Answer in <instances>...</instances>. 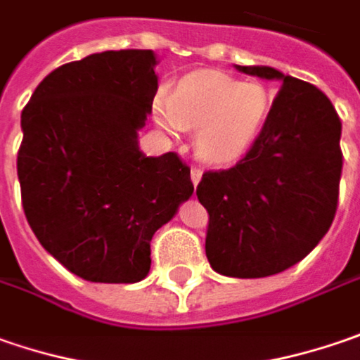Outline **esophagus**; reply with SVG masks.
Returning a JSON list of instances; mask_svg holds the SVG:
<instances>
[{"label": "esophagus", "instance_id": "esophagus-1", "mask_svg": "<svg viewBox=\"0 0 360 360\" xmlns=\"http://www.w3.org/2000/svg\"><path fill=\"white\" fill-rule=\"evenodd\" d=\"M201 175H203V171H201V169H197V167L191 169V181H193V185H195V187H197V183L201 181Z\"/></svg>", "mask_w": 360, "mask_h": 360}]
</instances>
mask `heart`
<instances>
[{
    "label": "heart",
    "instance_id": "heart-1",
    "mask_svg": "<svg viewBox=\"0 0 360 360\" xmlns=\"http://www.w3.org/2000/svg\"><path fill=\"white\" fill-rule=\"evenodd\" d=\"M272 94L258 82H240L221 72L185 78L171 98L153 104L157 124L169 136L197 131V153L210 163L242 159L262 133Z\"/></svg>",
    "mask_w": 360,
    "mask_h": 360
}]
</instances>
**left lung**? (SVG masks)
<instances>
[{"label": "left lung", "instance_id": "1", "mask_svg": "<svg viewBox=\"0 0 360 360\" xmlns=\"http://www.w3.org/2000/svg\"><path fill=\"white\" fill-rule=\"evenodd\" d=\"M282 82L262 133L231 169L207 171L197 199L210 213L215 272L266 278L304 259L333 224L342 171L340 118L316 86L270 66H236Z\"/></svg>", "mask_w": 360, "mask_h": 360}]
</instances>
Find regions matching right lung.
<instances>
[{
	"label": "right lung",
	"instance_id": "right-lung-1",
	"mask_svg": "<svg viewBox=\"0 0 360 360\" xmlns=\"http://www.w3.org/2000/svg\"><path fill=\"white\" fill-rule=\"evenodd\" d=\"M153 50L90 54L50 72L22 112L18 179L27 224L66 270L133 284L150 240L193 195L175 153L139 149L157 94Z\"/></svg>",
	"mask_w": 360,
	"mask_h": 360
}]
</instances>
